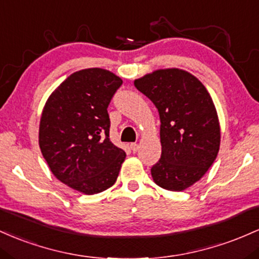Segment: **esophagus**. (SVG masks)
Masks as SVG:
<instances>
[{"mask_svg": "<svg viewBox=\"0 0 259 259\" xmlns=\"http://www.w3.org/2000/svg\"><path fill=\"white\" fill-rule=\"evenodd\" d=\"M131 150H132L133 153H136V152H138V149H139V145L137 144V143H131Z\"/></svg>", "mask_w": 259, "mask_h": 259, "instance_id": "1", "label": "esophagus"}]
</instances>
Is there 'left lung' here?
Wrapping results in <instances>:
<instances>
[{
    "instance_id": "obj_1",
    "label": "left lung",
    "mask_w": 259,
    "mask_h": 259,
    "mask_svg": "<svg viewBox=\"0 0 259 259\" xmlns=\"http://www.w3.org/2000/svg\"><path fill=\"white\" fill-rule=\"evenodd\" d=\"M160 116L161 156L152 167L156 185L184 191L202 179L217 159L220 126L205 87L184 69H158L135 80Z\"/></svg>"
}]
</instances>
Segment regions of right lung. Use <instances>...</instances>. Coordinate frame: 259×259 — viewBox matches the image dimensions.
Wrapping results in <instances>:
<instances>
[{"label":"right lung","instance_id":"obj_1","mask_svg":"<svg viewBox=\"0 0 259 259\" xmlns=\"http://www.w3.org/2000/svg\"><path fill=\"white\" fill-rule=\"evenodd\" d=\"M120 77L103 68L74 72L44 106L39 127L42 156L57 180L84 194L115 184L126 153L110 141L107 106Z\"/></svg>","mask_w":259,"mask_h":259}]
</instances>
